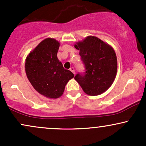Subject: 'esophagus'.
Returning <instances> with one entry per match:
<instances>
[{"label": "esophagus", "mask_w": 146, "mask_h": 146, "mask_svg": "<svg viewBox=\"0 0 146 146\" xmlns=\"http://www.w3.org/2000/svg\"><path fill=\"white\" fill-rule=\"evenodd\" d=\"M70 71H71L72 73H73V74H75V69H74V68L73 67H71V68H70Z\"/></svg>", "instance_id": "34e87169"}]
</instances>
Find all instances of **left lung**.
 <instances>
[{
    "label": "left lung",
    "mask_w": 146,
    "mask_h": 146,
    "mask_svg": "<svg viewBox=\"0 0 146 146\" xmlns=\"http://www.w3.org/2000/svg\"><path fill=\"white\" fill-rule=\"evenodd\" d=\"M84 64L85 72L78 73L75 80L87 95L104 93L113 84L117 71V60L112 46L100 38L89 36L75 44Z\"/></svg>",
    "instance_id": "1"
}]
</instances>
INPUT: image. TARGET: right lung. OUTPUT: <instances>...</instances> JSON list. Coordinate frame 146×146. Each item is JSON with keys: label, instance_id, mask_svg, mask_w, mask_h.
<instances>
[{"label": "right lung", "instance_id": "right-lung-1", "mask_svg": "<svg viewBox=\"0 0 146 146\" xmlns=\"http://www.w3.org/2000/svg\"><path fill=\"white\" fill-rule=\"evenodd\" d=\"M60 42L53 38H46L27 57L25 71L35 90L48 98L62 96L65 86L74 75L64 68L57 57Z\"/></svg>", "mask_w": 146, "mask_h": 146}]
</instances>
